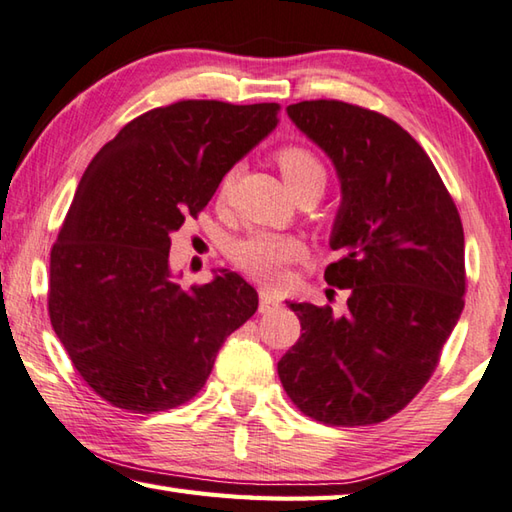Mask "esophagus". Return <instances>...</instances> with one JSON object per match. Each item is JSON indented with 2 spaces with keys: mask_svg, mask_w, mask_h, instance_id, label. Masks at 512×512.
Listing matches in <instances>:
<instances>
[{
  "mask_svg": "<svg viewBox=\"0 0 512 512\" xmlns=\"http://www.w3.org/2000/svg\"><path fill=\"white\" fill-rule=\"evenodd\" d=\"M277 306H280V302H277V297L271 291H266V288H262V291H259V313H268V311L277 309Z\"/></svg>",
  "mask_w": 512,
  "mask_h": 512,
  "instance_id": "1",
  "label": "esophagus"
}]
</instances>
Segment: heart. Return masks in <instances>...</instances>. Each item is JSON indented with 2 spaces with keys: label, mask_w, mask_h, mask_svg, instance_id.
<instances>
[{
  "label": "heart",
  "mask_w": 512,
  "mask_h": 512,
  "mask_svg": "<svg viewBox=\"0 0 512 512\" xmlns=\"http://www.w3.org/2000/svg\"><path fill=\"white\" fill-rule=\"evenodd\" d=\"M275 161L291 192L302 194L306 190H315L322 194L327 183V167L320 161L311 147L302 143L282 145L275 152ZM235 170H228L221 176L217 199L226 201L235 183ZM306 255V246L300 237L277 235V232H250L248 237L239 239L230 250V262L241 273L259 284H280L286 275V266L300 262Z\"/></svg>",
  "instance_id": "heart-1"
}]
</instances>
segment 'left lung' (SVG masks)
<instances>
[{
    "instance_id": "obj_1",
    "label": "left lung",
    "mask_w": 512,
    "mask_h": 512,
    "mask_svg": "<svg viewBox=\"0 0 512 512\" xmlns=\"http://www.w3.org/2000/svg\"><path fill=\"white\" fill-rule=\"evenodd\" d=\"M329 154L342 203L324 271L347 313L291 302L302 336L277 362L284 392L324 425L394 416L421 392L463 311V226L434 163L405 129L342 100L286 107Z\"/></svg>"
}]
</instances>
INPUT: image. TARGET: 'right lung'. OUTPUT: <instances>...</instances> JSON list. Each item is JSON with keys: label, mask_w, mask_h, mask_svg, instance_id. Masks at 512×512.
<instances>
[{"label": "right lung", "mask_w": 512, "mask_h": 512, "mask_svg": "<svg viewBox=\"0 0 512 512\" xmlns=\"http://www.w3.org/2000/svg\"><path fill=\"white\" fill-rule=\"evenodd\" d=\"M280 105L179 100L120 129L82 174L51 248L49 318L82 380L118 410L165 412L199 394L257 291L221 271L172 280V232L271 134Z\"/></svg>", "instance_id": "obj_1"}]
</instances>
